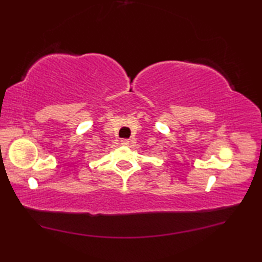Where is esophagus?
<instances>
[{"mask_svg": "<svg viewBox=\"0 0 262 262\" xmlns=\"http://www.w3.org/2000/svg\"><path fill=\"white\" fill-rule=\"evenodd\" d=\"M121 144H122V145H129V144H130V141L123 139V140H121Z\"/></svg>", "mask_w": 262, "mask_h": 262, "instance_id": "obj_1", "label": "esophagus"}]
</instances>
